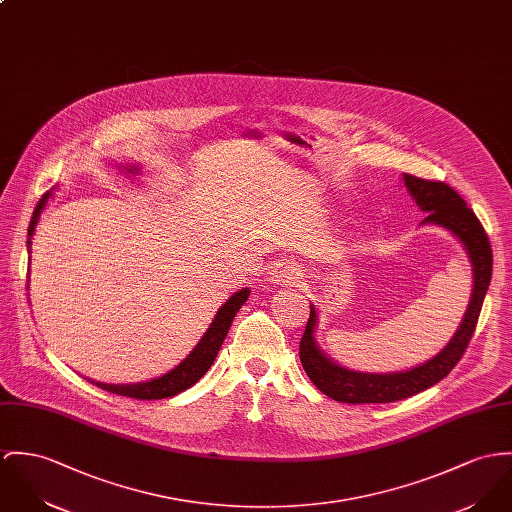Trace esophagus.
Listing matches in <instances>:
<instances>
[{
    "instance_id": "1",
    "label": "esophagus",
    "mask_w": 512,
    "mask_h": 512,
    "mask_svg": "<svg viewBox=\"0 0 512 512\" xmlns=\"http://www.w3.org/2000/svg\"><path fill=\"white\" fill-rule=\"evenodd\" d=\"M270 276H272V281L278 285H295L301 279V272L293 264H279L270 272Z\"/></svg>"
}]
</instances>
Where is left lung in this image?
Instances as JSON below:
<instances>
[{
  "instance_id": "8db88e82",
  "label": "left lung",
  "mask_w": 512,
  "mask_h": 512,
  "mask_svg": "<svg viewBox=\"0 0 512 512\" xmlns=\"http://www.w3.org/2000/svg\"><path fill=\"white\" fill-rule=\"evenodd\" d=\"M401 180L409 195L417 201L420 211L426 213L420 225L442 227L452 236H456L464 246L473 276L469 305L458 330L436 356L415 368L387 373L358 372L336 364L315 340L319 315L315 305H311V315L299 342V358L317 389H321L326 397L340 403H393L413 397L444 379L464 356L471 334L475 332L485 293L491 283V244L479 219L465 205L464 199L444 182H428L409 174H403Z\"/></svg>"
}]
</instances>
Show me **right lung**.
<instances>
[{
	"mask_svg": "<svg viewBox=\"0 0 512 512\" xmlns=\"http://www.w3.org/2000/svg\"><path fill=\"white\" fill-rule=\"evenodd\" d=\"M123 174H139V166H123L119 164L117 166ZM52 197V191H48L43 195V199L39 201V205L35 207V213H33V219L29 223V238H27V250L31 254V244H33V236L37 231V225L41 221V213L45 211L47 207L48 199ZM31 258V256H29ZM29 281V279H27ZM27 289H29V283H27ZM250 295V289L248 287H242L238 289L236 293H233L223 305L221 309L217 311L213 323L209 325V328L205 330V334L201 336V340L195 344V348L187 354L186 358L176 366L172 368L170 372L162 373L158 377H152L148 381H139V383H103V381H93L88 379L90 383H95L97 387L109 391V393H115V395H123V397H133V399H144V401H152V399H166V397H174L182 391L189 389L191 385H195L207 370L213 366L219 350H221V344L231 328L233 323L234 315L238 313V309L246 303Z\"/></svg>",
	"mask_w": 512,
	"mask_h": 512,
	"instance_id": "1",
	"label": "right lung"
}]
</instances>
